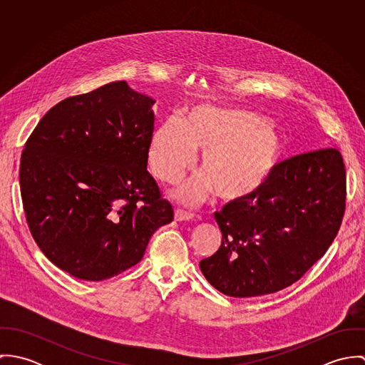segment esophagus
Listing matches in <instances>:
<instances>
[{
  "mask_svg": "<svg viewBox=\"0 0 365 365\" xmlns=\"http://www.w3.org/2000/svg\"><path fill=\"white\" fill-rule=\"evenodd\" d=\"M194 213L184 210V209L177 208L174 210V217L175 220H192L194 219Z\"/></svg>",
  "mask_w": 365,
  "mask_h": 365,
  "instance_id": "esophagus-1",
  "label": "esophagus"
}]
</instances>
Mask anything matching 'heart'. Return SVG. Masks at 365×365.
<instances>
[{
	"mask_svg": "<svg viewBox=\"0 0 365 365\" xmlns=\"http://www.w3.org/2000/svg\"><path fill=\"white\" fill-rule=\"evenodd\" d=\"M204 152V174L174 191V197L197 204L213 192L227 202L252 198L267 185L285 156L279 129L259 115L210 104L187 109L184 120L168 116L152 132L148 160L158 180L174 184Z\"/></svg>",
	"mask_w": 365,
	"mask_h": 365,
	"instance_id": "b5f03b06",
	"label": "heart"
}]
</instances>
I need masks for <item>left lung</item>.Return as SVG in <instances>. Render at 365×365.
I'll list each match as a JSON object with an SVG mask.
<instances>
[{
	"instance_id": "8db88e82",
	"label": "left lung",
	"mask_w": 365,
	"mask_h": 365,
	"mask_svg": "<svg viewBox=\"0 0 365 365\" xmlns=\"http://www.w3.org/2000/svg\"><path fill=\"white\" fill-rule=\"evenodd\" d=\"M344 209L346 168L339 150L291 157L260 192L215 212L222 243L200 268L227 297L281 291L324 256Z\"/></svg>"
}]
</instances>
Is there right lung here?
<instances>
[{"label": "right lung", "mask_w": 365, "mask_h": 365, "mask_svg": "<svg viewBox=\"0 0 365 365\" xmlns=\"http://www.w3.org/2000/svg\"><path fill=\"white\" fill-rule=\"evenodd\" d=\"M155 100L115 81L63 100L41 119L21 156L26 222L43 255L86 281L142 260L174 210L148 171Z\"/></svg>", "instance_id": "obj_1"}]
</instances>
